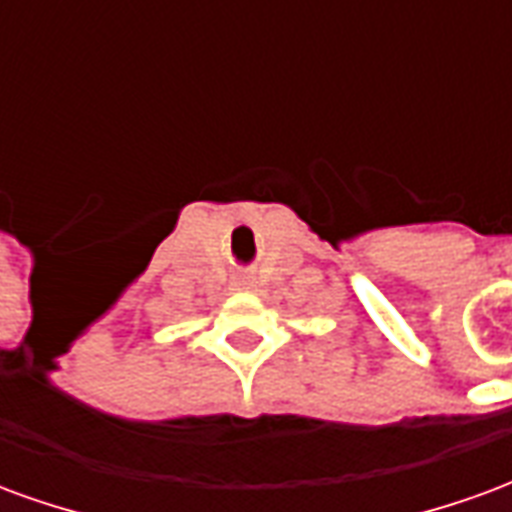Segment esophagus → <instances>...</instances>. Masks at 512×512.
Wrapping results in <instances>:
<instances>
[{
    "label": "esophagus",
    "mask_w": 512,
    "mask_h": 512,
    "mask_svg": "<svg viewBox=\"0 0 512 512\" xmlns=\"http://www.w3.org/2000/svg\"><path fill=\"white\" fill-rule=\"evenodd\" d=\"M249 285V277H244V274H238V277H233V288H246Z\"/></svg>",
    "instance_id": "obj_1"
}]
</instances>
